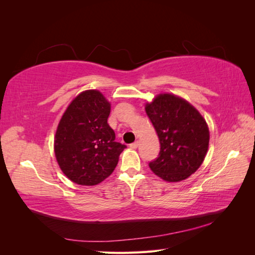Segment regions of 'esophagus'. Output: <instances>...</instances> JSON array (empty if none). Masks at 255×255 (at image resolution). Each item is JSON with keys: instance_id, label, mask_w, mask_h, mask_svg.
<instances>
[{"instance_id": "34e87169", "label": "esophagus", "mask_w": 255, "mask_h": 255, "mask_svg": "<svg viewBox=\"0 0 255 255\" xmlns=\"http://www.w3.org/2000/svg\"><path fill=\"white\" fill-rule=\"evenodd\" d=\"M138 145H139V141H138V140H136L135 142L129 144V146H130V148H132V149H137Z\"/></svg>"}]
</instances>
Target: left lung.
I'll return each mask as SVG.
<instances>
[{"label": "left lung", "mask_w": 255, "mask_h": 255, "mask_svg": "<svg viewBox=\"0 0 255 255\" xmlns=\"http://www.w3.org/2000/svg\"><path fill=\"white\" fill-rule=\"evenodd\" d=\"M155 128L160 151L150 161L151 170L167 182H180L195 173L205 158L210 142L206 121L194 106L171 94H161L145 104Z\"/></svg>", "instance_id": "1"}]
</instances>
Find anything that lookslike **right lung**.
Wrapping results in <instances>:
<instances>
[{"instance_id":"1","label":"right lung","mask_w":255,"mask_h":255,"mask_svg":"<svg viewBox=\"0 0 255 255\" xmlns=\"http://www.w3.org/2000/svg\"><path fill=\"white\" fill-rule=\"evenodd\" d=\"M111 104L99 90L83 91L68 106L54 139L61 171L69 180L92 186L115 170L126 144L115 141L107 119Z\"/></svg>"}]
</instances>
